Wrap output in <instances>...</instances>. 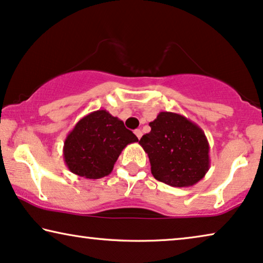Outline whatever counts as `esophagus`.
<instances>
[{
    "mask_svg": "<svg viewBox=\"0 0 263 263\" xmlns=\"http://www.w3.org/2000/svg\"><path fill=\"white\" fill-rule=\"evenodd\" d=\"M135 135L137 136V138L140 139V138H142V136H143V132H142V130H140V128H137V130H135Z\"/></svg>",
    "mask_w": 263,
    "mask_h": 263,
    "instance_id": "1",
    "label": "esophagus"
}]
</instances>
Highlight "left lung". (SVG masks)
Segmentation results:
<instances>
[{
  "label": "left lung",
  "instance_id": "8db88e82",
  "mask_svg": "<svg viewBox=\"0 0 263 263\" xmlns=\"http://www.w3.org/2000/svg\"><path fill=\"white\" fill-rule=\"evenodd\" d=\"M139 140L151 174L173 187L198 183L210 169V144L204 131L181 114L161 112Z\"/></svg>",
  "mask_w": 263,
  "mask_h": 263
}]
</instances>
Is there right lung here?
Segmentation results:
<instances>
[{
	"label": "right lung",
	"instance_id": "right-lung-1",
	"mask_svg": "<svg viewBox=\"0 0 263 263\" xmlns=\"http://www.w3.org/2000/svg\"><path fill=\"white\" fill-rule=\"evenodd\" d=\"M138 142L117 117L106 109L91 112L77 121L66 136L63 157L70 172L86 179H101L128 144Z\"/></svg>",
	"mask_w": 263,
	"mask_h": 263
}]
</instances>
